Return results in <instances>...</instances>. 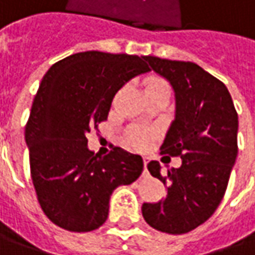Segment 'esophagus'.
Listing matches in <instances>:
<instances>
[{
    "label": "esophagus",
    "instance_id": "esophagus-1",
    "mask_svg": "<svg viewBox=\"0 0 255 255\" xmlns=\"http://www.w3.org/2000/svg\"><path fill=\"white\" fill-rule=\"evenodd\" d=\"M149 160H150L149 157H146V156L143 157V166H144V171H147V163H149Z\"/></svg>",
    "mask_w": 255,
    "mask_h": 255
}]
</instances>
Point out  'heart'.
Returning <instances> with one entry per match:
<instances>
[{"label": "heart", "mask_w": 255, "mask_h": 255, "mask_svg": "<svg viewBox=\"0 0 255 255\" xmlns=\"http://www.w3.org/2000/svg\"><path fill=\"white\" fill-rule=\"evenodd\" d=\"M153 85H164L162 82H154ZM150 137H152V134L147 132V130H136V132H133L130 134V142L134 144V146H137V147H144L149 140H150Z\"/></svg>", "instance_id": "obj_1"}]
</instances>
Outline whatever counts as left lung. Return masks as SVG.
I'll list each match as a JSON object with an SVG mask.
<instances>
[{"label": "left lung", "mask_w": 255, "mask_h": 255, "mask_svg": "<svg viewBox=\"0 0 255 255\" xmlns=\"http://www.w3.org/2000/svg\"><path fill=\"white\" fill-rule=\"evenodd\" d=\"M174 92V119L160 150L180 156L181 166L163 174L160 163L150 174L167 186L166 197L143 203L146 223L169 234L194 230L219 207L237 159L239 116L226 85L194 62L144 56Z\"/></svg>", "instance_id": "obj_1"}]
</instances>
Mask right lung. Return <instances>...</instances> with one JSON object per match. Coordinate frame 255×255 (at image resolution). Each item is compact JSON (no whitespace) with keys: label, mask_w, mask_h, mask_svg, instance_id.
Masks as SVG:
<instances>
[{"label":"right lung","mask_w":255,"mask_h":255,"mask_svg":"<svg viewBox=\"0 0 255 255\" xmlns=\"http://www.w3.org/2000/svg\"><path fill=\"white\" fill-rule=\"evenodd\" d=\"M143 59L78 52L52 65L41 81L25 126V143L41 209L65 230L99 229L108 219L113 190L142 174L139 154L113 147L101 157L88 147L86 134L108 119L123 85L150 71Z\"/></svg>","instance_id":"obj_1"}]
</instances>
